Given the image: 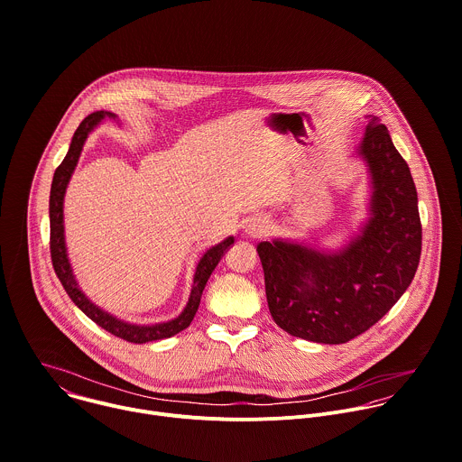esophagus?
Listing matches in <instances>:
<instances>
[{
	"mask_svg": "<svg viewBox=\"0 0 462 462\" xmlns=\"http://www.w3.org/2000/svg\"><path fill=\"white\" fill-rule=\"evenodd\" d=\"M265 233H269V226H267L263 220H260V218H251V220H247V224H245V235H247V236H251V238H260V236H263Z\"/></svg>",
	"mask_w": 462,
	"mask_h": 462,
	"instance_id": "esophagus-1",
	"label": "esophagus"
}]
</instances>
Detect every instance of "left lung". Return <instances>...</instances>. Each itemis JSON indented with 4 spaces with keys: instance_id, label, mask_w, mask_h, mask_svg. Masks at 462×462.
I'll return each instance as SVG.
<instances>
[{
    "instance_id": "left-lung-1",
    "label": "left lung",
    "mask_w": 462,
    "mask_h": 462,
    "mask_svg": "<svg viewBox=\"0 0 462 462\" xmlns=\"http://www.w3.org/2000/svg\"><path fill=\"white\" fill-rule=\"evenodd\" d=\"M356 157L370 197L357 233L336 249L274 238L256 251L273 319L291 336L337 345L368 330L402 296L420 256L417 191L408 164L377 117L366 116Z\"/></svg>"
}]
</instances>
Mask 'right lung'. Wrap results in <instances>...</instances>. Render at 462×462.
Segmentation results:
<instances>
[{
  "label": "right lung",
  "mask_w": 462,
  "mask_h": 462,
  "mask_svg": "<svg viewBox=\"0 0 462 462\" xmlns=\"http://www.w3.org/2000/svg\"><path fill=\"white\" fill-rule=\"evenodd\" d=\"M105 119H114L117 121V116L112 112H96L92 116H88L79 128L76 130L69 153L63 159V162L60 164V168L54 173L52 179V188H51V254H52V263H54V271L58 274V278L61 280L67 294L72 298V301L92 319L96 321L99 327H103L105 330H108L110 334L132 341V343H148V341H157V339H164V337H171L175 334H179L180 330L188 328L189 323L193 321L199 305H200V298L204 292V287L211 276V273L215 271V267L218 265V262L222 260V256L226 254V251H229V247L235 244V236H227L226 240H222L220 244L209 247L202 258L197 263L195 274H193V285H191V292L188 298V303L184 307V310L168 321H161V323H152V325H141V323H130L125 321L114 314H110L108 310L101 309L99 305H96L79 287L70 258H69V251H67V240H65V193L69 188V182L76 171V166L79 162L83 146L88 139V135L105 121Z\"/></svg>",
  "instance_id": "add662e5"
}]
</instances>
